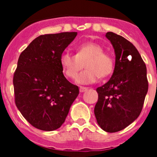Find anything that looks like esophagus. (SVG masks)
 <instances>
[{
    "label": "esophagus",
    "instance_id": "34e87169",
    "mask_svg": "<svg viewBox=\"0 0 157 157\" xmlns=\"http://www.w3.org/2000/svg\"><path fill=\"white\" fill-rule=\"evenodd\" d=\"M87 90H88L87 87H83V86H81V87H80V92H81V93H83V92L86 91Z\"/></svg>",
    "mask_w": 157,
    "mask_h": 157
}]
</instances>
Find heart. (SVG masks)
<instances>
[{
    "label": "heart",
    "instance_id": "1",
    "mask_svg": "<svg viewBox=\"0 0 157 157\" xmlns=\"http://www.w3.org/2000/svg\"><path fill=\"white\" fill-rule=\"evenodd\" d=\"M76 54L65 51L60 56V64L65 75L70 79L77 78L86 63L87 70L79 76L80 84H91L98 81V77L105 78L110 76L114 69V60L98 43L84 42L76 48Z\"/></svg>",
    "mask_w": 157,
    "mask_h": 157
}]
</instances>
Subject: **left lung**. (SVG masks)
<instances>
[{
	"label": "left lung",
	"instance_id": "left-lung-1",
	"mask_svg": "<svg viewBox=\"0 0 157 157\" xmlns=\"http://www.w3.org/2000/svg\"><path fill=\"white\" fill-rule=\"evenodd\" d=\"M116 60L112 77L97 88L94 115L101 129L114 133L124 129L139 117L148 90L147 67L135 46L125 38L108 32Z\"/></svg>",
	"mask_w": 157,
	"mask_h": 157
}]
</instances>
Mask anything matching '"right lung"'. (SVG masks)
I'll return each instance as SVG.
<instances>
[{
	"instance_id": "obj_1",
	"label": "right lung",
	"mask_w": 157,
	"mask_h": 157,
	"mask_svg": "<svg viewBox=\"0 0 157 157\" xmlns=\"http://www.w3.org/2000/svg\"><path fill=\"white\" fill-rule=\"evenodd\" d=\"M77 33L38 36L21 53L13 75L15 104L36 129L53 131L63 124L79 94L64 76L60 56Z\"/></svg>"
}]
</instances>
